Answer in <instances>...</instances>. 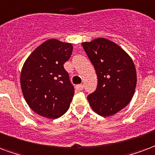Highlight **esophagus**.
Segmentation results:
<instances>
[{
  "mask_svg": "<svg viewBox=\"0 0 155 155\" xmlns=\"http://www.w3.org/2000/svg\"><path fill=\"white\" fill-rule=\"evenodd\" d=\"M76 89L78 91H82V89H83V85H82V84H78V85H77Z\"/></svg>",
  "mask_w": 155,
  "mask_h": 155,
  "instance_id": "34e87169",
  "label": "esophagus"
}]
</instances>
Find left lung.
<instances>
[{
  "label": "left lung",
  "mask_w": 155,
  "mask_h": 155,
  "mask_svg": "<svg viewBox=\"0 0 155 155\" xmlns=\"http://www.w3.org/2000/svg\"><path fill=\"white\" fill-rule=\"evenodd\" d=\"M97 76L96 91L87 96L96 113L110 116L122 110L135 93L137 76L131 58L114 42L98 38L82 43Z\"/></svg>",
  "instance_id": "1"
}]
</instances>
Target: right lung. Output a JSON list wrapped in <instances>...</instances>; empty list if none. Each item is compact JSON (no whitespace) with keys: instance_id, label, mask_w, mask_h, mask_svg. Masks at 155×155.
<instances>
[{"instance_id":"obj_1","label":"right lung","mask_w":155,"mask_h":155,"mask_svg":"<svg viewBox=\"0 0 155 155\" xmlns=\"http://www.w3.org/2000/svg\"><path fill=\"white\" fill-rule=\"evenodd\" d=\"M73 52V45L48 39L36 48L25 62L20 86L29 107L35 113L57 119L69 108L74 87L64 64Z\"/></svg>"}]
</instances>
